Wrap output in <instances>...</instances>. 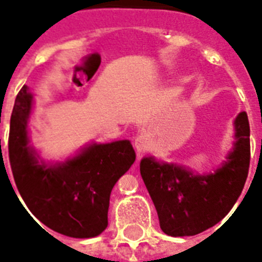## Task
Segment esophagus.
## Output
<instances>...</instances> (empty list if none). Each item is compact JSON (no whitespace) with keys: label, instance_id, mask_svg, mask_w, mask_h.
I'll list each match as a JSON object with an SVG mask.
<instances>
[{"label":"esophagus","instance_id":"esophagus-1","mask_svg":"<svg viewBox=\"0 0 262 262\" xmlns=\"http://www.w3.org/2000/svg\"><path fill=\"white\" fill-rule=\"evenodd\" d=\"M135 147L137 149V152H144L149 147V139H148L147 135L144 133H140V135L136 136L135 139Z\"/></svg>","mask_w":262,"mask_h":262}]
</instances>
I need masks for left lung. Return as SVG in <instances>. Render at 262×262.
<instances>
[{
	"instance_id": "1",
	"label": "left lung",
	"mask_w": 262,
	"mask_h": 262,
	"mask_svg": "<svg viewBox=\"0 0 262 262\" xmlns=\"http://www.w3.org/2000/svg\"><path fill=\"white\" fill-rule=\"evenodd\" d=\"M236 143L215 174L195 175L177 164L144 158L140 172L167 235H197L217 224L244 190L250 166V126L246 113L235 119Z\"/></svg>"
}]
</instances>
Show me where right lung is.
I'll use <instances>...</instances> for the list:
<instances>
[{"instance_id": "right-lung-1", "label": "right lung", "mask_w": 262, "mask_h": 262, "mask_svg": "<svg viewBox=\"0 0 262 262\" xmlns=\"http://www.w3.org/2000/svg\"><path fill=\"white\" fill-rule=\"evenodd\" d=\"M31 104L32 96L24 85L14 100L8 141L18 193L32 215L53 231L73 238L99 235L108 224L111 190L135 163L130 141L94 144L57 166L39 163L28 147Z\"/></svg>"}]
</instances>
